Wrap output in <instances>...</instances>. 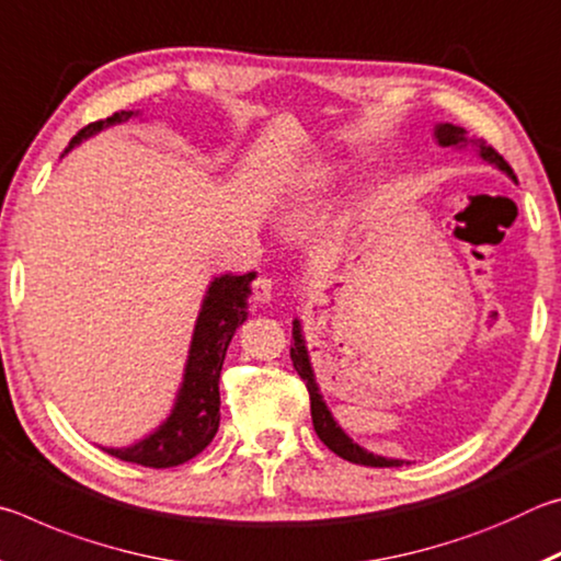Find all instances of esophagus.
Instances as JSON below:
<instances>
[{
    "mask_svg": "<svg viewBox=\"0 0 561 561\" xmlns=\"http://www.w3.org/2000/svg\"><path fill=\"white\" fill-rule=\"evenodd\" d=\"M254 299H257L260 304H270L272 301V289H274V282L270 277H260L257 282H254Z\"/></svg>",
    "mask_w": 561,
    "mask_h": 561,
    "instance_id": "obj_1",
    "label": "esophagus"
}]
</instances>
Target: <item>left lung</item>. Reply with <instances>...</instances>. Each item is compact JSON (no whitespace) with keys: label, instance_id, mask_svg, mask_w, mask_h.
Wrapping results in <instances>:
<instances>
[{"label":"left lung","instance_id":"1","mask_svg":"<svg viewBox=\"0 0 561 561\" xmlns=\"http://www.w3.org/2000/svg\"><path fill=\"white\" fill-rule=\"evenodd\" d=\"M433 136L438 140V146L443 148H474V153L480 156V160H485V163L495 165L497 170H502L510 180L517 178L512 173V168L507 165V160L502 158L495 148H490L482 144V140H474L468 136V130L460 128V126H453V123H435L433 128ZM291 360H294V368H297V374L301 376V381L307 383V391L311 398V421H314V431L319 435V440L327 445L329 450H334L339 458H344L348 462H356V465H371V468H398V465H403V460H396V458H383V455H374L368 453L366 448H360L358 443H354L344 433V428L336 423V417L331 415L329 405L324 401V396H321V388L317 383V376H314V368H311V356H309V348H307V339H304V329H301V319H294V329H291Z\"/></svg>","mask_w":561,"mask_h":561}]
</instances>
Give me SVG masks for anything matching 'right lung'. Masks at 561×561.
<instances>
[{
    "label": "right lung",
    "mask_w": 561,
    "mask_h": 561,
    "mask_svg": "<svg viewBox=\"0 0 561 561\" xmlns=\"http://www.w3.org/2000/svg\"><path fill=\"white\" fill-rule=\"evenodd\" d=\"M138 113L121 111L106 121H96L81 128L71 138L64 156L73 150L81 140L111 126H121L136 118ZM257 277L254 272L247 274H220L210 282L201 314H197L193 341H190L183 383L175 393L173 411L158 428L146 435L144 440L128 445V448H103L108 455L126 462L146 465V468H173L183 465L197 453H203L213 443L220 428V371L227 354V346L234 336L237 327L247 321V297L250 284Z\"/></svg>",
    "instance_id": "right-lung-1"
}]
</instances>
